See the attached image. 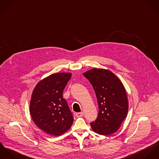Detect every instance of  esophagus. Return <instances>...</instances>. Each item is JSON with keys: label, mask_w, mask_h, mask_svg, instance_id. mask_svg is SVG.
<instances>
[{"label": "esophagus", "mask_w": 159, "mask_h": 159, "mask_svg": "<svg viewBox=\"0 0 159 159\" xmlns=\"http://www.w3.org/2000/svg\"><path fill=\"white\" fill-rule=\"evenodd\" d=\"M77 117H82L84 116V112L81 111V112H79V113H76L75 114Z\"/></svg>", "instance_id": "esophagus-1"}]
</instances>
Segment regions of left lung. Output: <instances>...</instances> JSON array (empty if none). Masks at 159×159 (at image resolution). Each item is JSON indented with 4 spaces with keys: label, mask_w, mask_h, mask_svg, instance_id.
<instances>
[{
    "label": "left lung",
    "mask_w": 159,
    "mask_h": 159,
    "mask_svg": "<svg viewBox=\"0 0 159 159\" xmlns=\"http://www.w3.org/2000/svg\"><path fill=\"white\" fill-rule=\"evenodd\" d=\"M93 86L98 100L99 113L91 123L93 130L103 135L115 133L128 111L125 89L120 80L110 71L94 68L83 74Z\"/></svg>",
    "instance_id": "1"
}]
</instances>
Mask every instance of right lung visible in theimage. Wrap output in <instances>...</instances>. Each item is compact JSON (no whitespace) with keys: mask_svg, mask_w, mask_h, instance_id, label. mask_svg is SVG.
Masks as SVG:
<instances>
[{"mask_svg":"<svg viewBox=\"0 0 159 159\" xmlns=\"http://www.w3.org/2000/svg\"><path fill=\"white\" fill-rule=\"evenodd\" d=\"M71 73H55L41 80L34 89L30 112L36 125L46 133L59 136L68 130L74 121L63 92Z\"/></svg>","mask_w":159,"mask_h":159,"instance_id":"1","label":"right lung"}]
</instances>
